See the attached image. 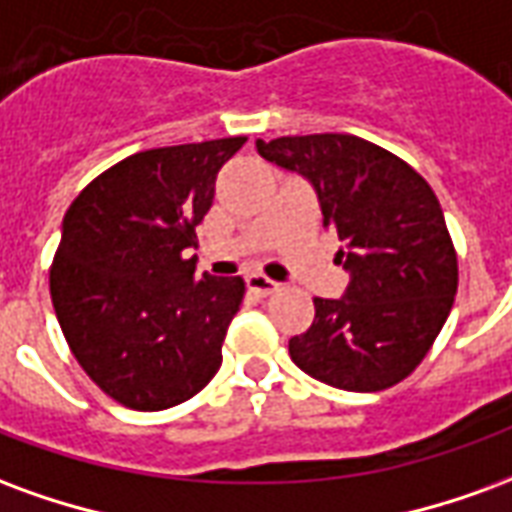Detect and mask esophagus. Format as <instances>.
Instances as JSON below:
<instances>
[{"label":"esophagus","mask_w":512,"mask_h":512,"mask_svg":"<svg viewBox=\"0 0 512 512\" xmlns=\"http://www.w3.org/2000/svg\"><path fill=\"white\" fill-rule=\"evenodd\" d=\"M246 288L252 290V293H257V296H268V293L279 290V282L268 279L266 274H257V271H252V274H246Z\"/></svg>","instance_id":"esophagus-1"}]
</instances>
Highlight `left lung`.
Masks as SVG:
<instances>
[{"mask_svg":"<svg viewBox=\"0 0 512 512\" xmlns=\"http://www.w3.org/2000/svg\"><path fill=\"white\" fill-rule=\"evenodd\" d=\"M255 145L266 161L310 180L351 274L343 299H315L312 326L290 337V359L348 392H381L411 376L458 290V255L428 180L354 134Z\"/></svg>","mask_w":512,"mask_h":512,"instance_id":"1","label":"left lung"}]
</instances>
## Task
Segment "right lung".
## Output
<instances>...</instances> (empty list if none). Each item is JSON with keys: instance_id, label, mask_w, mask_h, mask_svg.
I'll return each instance as SVG.
<instances>
[{"instance_id": "1", "label": "right lung", "mask_w": 512, "mask_h": 512, "mask_svg": "<svg viewBox=\"0 0 512 512\" xmlns=\"http://www.w3.org/2000/svg\"><path fill=\"white\" fill-rule=\"evenodd\" d=\"M246 136L142 150L87 183L62 219L49 285L57 321L87 376L120 406L189 400L222 365L241 277H197V224L216 175Z\"/></svg>"}]
</instances>
